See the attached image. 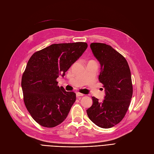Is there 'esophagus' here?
Listing matches in <instances>:
<instances>
[{
  "instance_id": "esophagus-1",
  "label": "esophagus",
  "mask_w": 154,
  "mask_h": 154,
  "mask_svg": "<svg viewBox=\"0 0 154 154\" xmlns=\"http://www.w3.org/2000/svg\"><path fill=\"white\" fill-rule=\"evenodd\" d=\"M83 94H82V93H80V92H76V96L77 97H78V96H83Z\"/></svg>"
}]
</instances>
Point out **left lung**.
I'll return each mask as SVG.
<instances>
[{"label":"left lung","instance_id":"obj_1","mask_svg":"<svg viewBox=\"0 0 154 154\" xmlns=\"http://www.w3.org/2000/svg\"><path fill=\"white\" fill-rule=\"evenodd\" d=\"M90 47L101 65L99 80L106 95L101 102L92 97L87 114L97 126L109 128L118 124L128 109L133 94L131 72L125 57L110 45L92 43Z\"/></svg>","mask_w":154,"mask_h":154}]
</instances>
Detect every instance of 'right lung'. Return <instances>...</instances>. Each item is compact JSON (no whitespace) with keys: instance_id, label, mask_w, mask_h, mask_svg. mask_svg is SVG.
<instances>
[{"instance_id":"add662e5","label":"right lung","mask_w":154,"mask_h":154,"mask_svg":"<svg viewBox=\"0 0 154 154\" xmlns=\"http://www.w3.org/2000/svg\"><path fill=\"white\" fill-rule=\"evenodd\" d=\"M85 42L54 44L32 54L22 74L24 104L40 125L53 128L66 119L76 101L74 92L58 86L63 77L87 48Z\"/></svg>"}]
</instances>
